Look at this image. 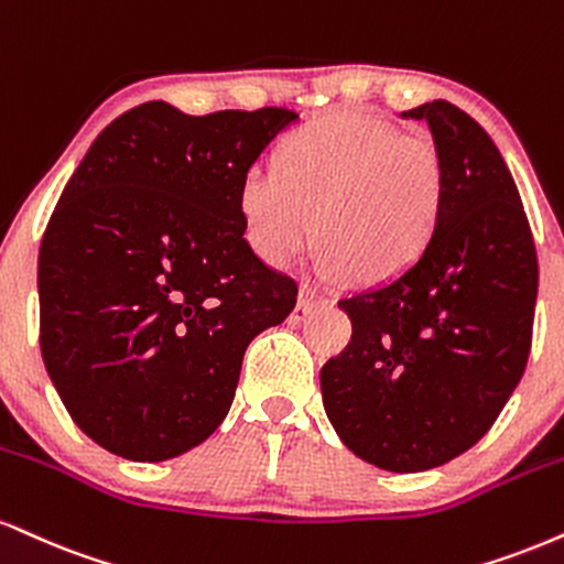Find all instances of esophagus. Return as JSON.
<instances>
[{
	"mask_svg": "<svg viewBox=\"0 0 564 564\" xmlns=\"http://www.w3.org/2000/svg\"><path fill=\"white\" fill-rule=\"evenodd\" d=\"M321 302H325V300H315V296H312L310 291H304V294L300 296V302H296V307L291 310L289 323L291 325H302L304 321H310L312 312L317 310V304H321Z\"/></svg>",
	"mask_w": 564,
	"mask_h": 564,
	"instance_id": "34e87169",
	"label": "esophagus"
}]
</instances>
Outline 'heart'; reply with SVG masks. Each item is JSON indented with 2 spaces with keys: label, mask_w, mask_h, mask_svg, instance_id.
<instances>
[{
  "label": "heart",
  "mask_w": 564,
  "mask_h": 564,
  "mask_svg": "<svg viewBox=\"0 0 564 564\" xmlns=\"http://www.w3.org/2000/svg\"><path fill=\"white\" fill-rule=\"evenodd\" d=\"M436 141L368 115L317 120L278 149V171L249 167L241 213L249 243L283 268L317 239L323 273L383 283L425 252L446 202Z\"/></svg>",
  "instance_id": "1"
}]
</instances>
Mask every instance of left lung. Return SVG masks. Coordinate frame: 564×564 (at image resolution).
<instances>
[{"instance_id":"1","label":"left lung","mask_w":564,"mask_h":564,"mask_svg":"<svg viewBox=\"0 0 564 564\" xmlns=\"http://www.w3.org/2000/svg\"><path fill=\"white\" fill-rule=\"evenodd\" d=\"M425 120L446 165V202L402 275L341 300L355 334L321 370L323 404L365 463L431 470L486 436L525 370L539 260L499 149L470 115L436 99Z\"/></svg>"}]
</instances>
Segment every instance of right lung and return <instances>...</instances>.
<instances>
[{"label":"right lung","mask_w":564,"mask_h":564,"mask_svg":"<svg viewBox=\"0 0 564 564\" xmlns=\"http://www.w3.org/2000/svg\"><path fill=\"white\" fill-rule=\"evenodd\" d=\"M296 118L144 101L67 181L39 249V341L73 423L107 452L160 463L202 444L249 341L294 310V278L243 239L239 192Z\"/></svg>","instance_id":"right-lung-1"}]
</instances>
